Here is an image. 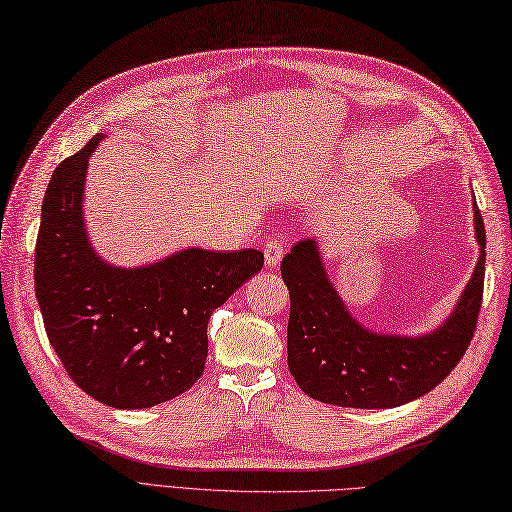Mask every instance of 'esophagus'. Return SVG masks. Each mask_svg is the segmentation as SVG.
I'll use <instances>...</instances> for the list:
<instances>
[{
  "instance_id": "34e87169",
  "label": "esophagus",
  "mask_w": 512,
  "mask_h": 512,
  "mask_svg": "<svg viewBox=\"0 0 512 512\" xmlns=\"http://www.w3.org/2000/svg\"><path fill=\"white\" fill-rule=\"evenodd\" d=\"M284 250L286 246L279 242V239H270L264 246V257H266V264L268 266H277L281 262V257H284Z\"/></svg>"
}]
</instances>
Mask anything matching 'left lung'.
I'll return each instance as SVG.
<instances>
[{"label":"left lung","instance_id":"obj_1","mask_svg":"<svg viewBox=\"0 0 512 512\" xmlns=\"http://www.w3.org/2000/svg\"><path fill=\"white\" fill-rule=\"evenodd\" d=\"M475 209L480 262L458 308L440 330L418 339L374 334L345 310L325 275L312 239L292 246L281 262L290 292L288 367L314 400L339 407L389 409L429 394L462 361L480 319L486 231Z\"/></svg>","mask_w":512,"mask_h":512}]
</instances>
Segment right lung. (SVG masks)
<instances>
[{"mask_svg": "<svg viewBox=\"0 0 512 512\" xmlns=\"http://www.w3.org/2000/svg\"><path fill=\"white\" fill-rule=\"evenodd\" d=\"M103 136L59 162L43 195L35 295L48 341L85 394L147 409L191 389L209 354L211 314L264 266L255 248H189L149 268H114L83 228L88 158Z\"/></svg>", "mask_w": 512, "mask_h": 512, "instance_id": "1", "label": "right lung"}]
</instances>
